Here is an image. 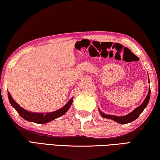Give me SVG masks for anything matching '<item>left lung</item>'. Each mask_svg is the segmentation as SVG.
<instances>
[{"mask_svg":"<svg viewBox=\"0 0 160 160\" xmlns=\"http://www.w3.org/2000/svg\"><path fill=\"white\" fill-rule=\"evenodd\" d=\"M150 88L149 89L148 95L146 97L144 102H142V104L132 111L131 113H130L129 114L126 116H112V115H108V114H105V113H102V112H100V114H101L102 117L112 119V120L115 121L116 122L121 124H126L130 122H132V121H133L138 117L140 113L143 112V110H144L145 109V107H147V105L149 102V100H150Z\"/></svg>","mask_w":160,"mask_h":160,"instance_id":"1","label":"left lung"}]
</instances>
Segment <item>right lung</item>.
I'll return each mask as SVG.
<instances>
[{
    "label": "right lung",
    "instance_id": "add662e5",
    "mask_svg": "<svg viewBox=\"0 0 160 160\" xmlns=\"http://www.w3.org/2000/svg\"><path fill=\"white\" fill-rule=\"evenodd\" d=\"M8 94V98L10 104H11L12 106L15 108V110L17 111L21 117L25 119L27 121H32V122L36 123H46L49 122L51 121L54 120L55 118L60 117V116L63 115L64 113L68 110L70 105H71L72 102V98H71L63 108H61V109L59 110L56 111V112L47 113H46V114L41 113H32L24 109L23 108L19 106L17 103L15 102V100L12 99V97L10 95L9 92Z\"/></svg>",
    "mask_w": 160,
    "mask_h": 160
}]
</instances>
